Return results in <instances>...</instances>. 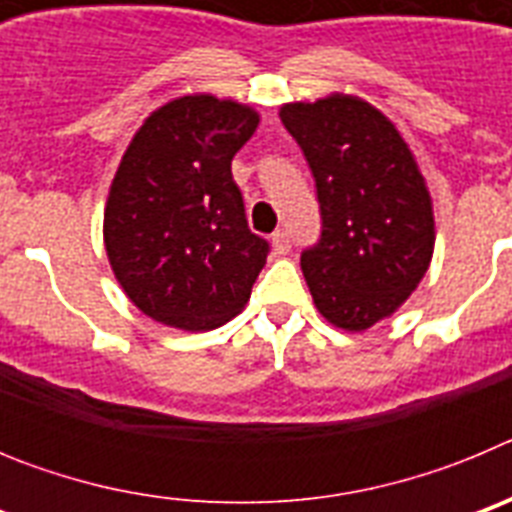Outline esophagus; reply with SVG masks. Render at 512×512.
I'll list each match as a JSON object with an SVG mask.
<instances>
[{"mask_svg":"<svg viewBox=\"0 0 512 512\" xmlns=\"http://www.w3.org/2000/svg\"><path fill=\"white\" fill-rule=\"evenodd\" d=\"M289 246H292V241H289L287 230H277V233L271 235V248H274V253L284 256V253H289Z\"/></svg>","mask_w":512,"mask_h":512,"instance_id":"34e87169","label":"esophagus"}]
</instances>
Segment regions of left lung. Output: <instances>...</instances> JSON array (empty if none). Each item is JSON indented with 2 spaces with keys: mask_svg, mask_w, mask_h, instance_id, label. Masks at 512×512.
<instances>
[{
  "mask_svg": "<svg viewBox=\"0 0 512 512\" xmlns=\"http://www.w3.org/2000/svg\"><path fill=\"white\" fill-rule=\"evenodd\" d=\"M318 187L323 233L300 266L318 312L361 333L418 289L436 246L433 200L395 122L366 99L333 92L279 107Z\"/></svg>",
  "mask_w": 512,
  "mask_h": 512,
  "instance_id": "left-lung-1",
  "label": "left lung"
}]
</instances>
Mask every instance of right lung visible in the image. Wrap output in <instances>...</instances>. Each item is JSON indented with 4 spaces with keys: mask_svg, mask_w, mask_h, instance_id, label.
Wrapping results in <instances>:
<instances>
[{
    "mask_svg": "<svg viewBox=\"0 0 512 512\" xmlns=\"http://www.w3.org/2000/svg\"><path fill=\"white\" fill-rule=\"evenodd\" d=\"M259 112L215 94H184L143 120L110 184L104 248L143 315L212 330L243 310L269 243L248 230L230 161Z\"/></svg>",
    "mask_w": 512,
    "mask_h": 512,
    "instance_id": "1",
    "label": "right lung"
}]
</instances>
